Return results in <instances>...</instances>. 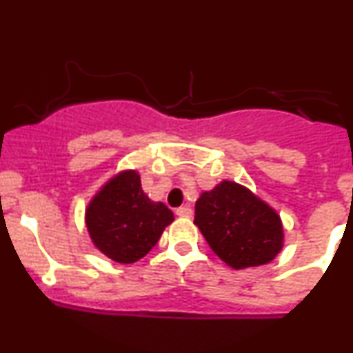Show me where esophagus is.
<instances>
[{
    "label": "esophagus",
    "mask_w": 353,
    "mask_h": 353,
    "mask_svg": "<svg viewBox=\"0 0 353 353\" xmlns=\"http://www.w3.org/2000/svg\"><path fill=\"white\" fill-rule=\"evenodd\" d=\"M176 214L179 217H192V209H190V205H182V208L176 209Z\"/></svg>",
    "instance_id": "1"
}]
</instances>
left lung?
<instances>
[{
	"instance_id": "obj_1",
	"label": "left lung",
	"mask_w": 353,
	"mask_h": 353,
	"mask_svg": "<svg viewBox=\"0 0 353 353\" xmlns=\"http://www.w3.org/2000/svg\"><path fill=\"white\" fill-rule=\"evenodd\" d=\"M194 224L214 254L236 270L269 264L283 249L277 210L234 181L224 179L201 194Z\"/></svg>"
}]
</instances>
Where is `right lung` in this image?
<instances>
[{
  "label": "right lung",
  "instance_id": "obj_1",
  "mask_svg": "<svg viewBox=\"0 0 353 353\" xmlns=\"http://www.w3.org/2000/svg\"><path fill=\"white\" fill-rule=\"evenodd\" d=\"M88 234L92 245L117 264H134L157 244L174 212L154 202L141 188L136 169L114 174L88 202Z\"/></svg>",
  "mask_w": 353,
  "mask_h": 353
}]
</instances>
